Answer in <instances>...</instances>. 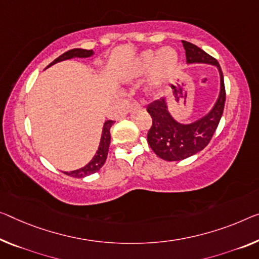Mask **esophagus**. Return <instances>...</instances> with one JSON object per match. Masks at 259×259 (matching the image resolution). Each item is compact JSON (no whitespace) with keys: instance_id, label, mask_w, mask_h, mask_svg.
<instances>
[{"instance_id":"34e87169","label":"esophagus","mask_w":259,"mask_h":259,"mask_svg":"<svg viewBox=\"0 0 259 259\" xmlns=\"http://www.w3.org/2000/svg\"><path fill=\"white\" fill-rule=\"evenodd\" d=\"M143 111H145V109H143V107H142L140 104H138V103H135V104H133L132 106H131L130 113L133 114V116H135V114L142 113Z\"/></svg>"}]
</instances>
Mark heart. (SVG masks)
I'll return each mask as SVG.
<instances>
[{
    "mask_svg": "<svg viewBox=\"0 0 259 259\" xmlns=\"http://www.w3.org/2000/svg\"><path fill=\"white\" fill-rule=\"evenodd\" d=\"M178 65V53L172 47H163L158 52L146 51L128 67L125 76L128 79L141 78L152 70L149 87L157 89L168 79Z\"/></svg>",
    "mask_w": 259,
    "mask_h": 259,
    "instance_id": "1",
    "label": "heart"
}]
</instances>
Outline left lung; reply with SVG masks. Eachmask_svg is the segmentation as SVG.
I'll return each instance as SVG.
<instances>
[{"label":"left lung","instance_id":"8db88e82","mask_svg":"<svg viewBox=\"0 0 259 259\" xmlns=\"http://www.w3.org/2000/svg\"><path fill=\"white\" fill-rule=\"evenodd\" d=\"M188 63H208L220 73V94L209 112L191 124H181L171 116L165 98L150 103L147 111L153 119L147 141L153 152L165 161H181L197 154L208 145L224 113L226 90L224 74L219 62L189 41L183 40Z\"/></svg>","mask_w":259,"mask_h":259}]
</instances>
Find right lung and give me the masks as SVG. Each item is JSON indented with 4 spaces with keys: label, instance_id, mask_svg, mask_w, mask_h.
<instances>
[{
    "label": "right lung",
    "instance_id": "add662e5",
    "mask_svg": "<svg viewBox=\"0 0 259 259\" xmlns=\"http://www.w3.org/2000/svg\"><path fill=\"white\" fill-rule=\"evenodd\" d=\"M91 55H94V51L93 50H82V49H73L67 51L66 53H63L60 57L55 59V60L50 63L46 68H49L54 63L60 62L63 60H69L71 58H89ZM113 120H106L104 122V126H103V131H102V138H101V142H99V147L98 150L95 154V156L93 157L88 164L83 166L81 169L74 170V171H65L63 174L68 175V176L75 177V178H83L89 176V175H93L95 172L102 168L104 165V163L106 161L107 157V153H109V147H110V142H111V134H110V128L111 126L113 125Z\"/></svg>",
    "mask_w": 259,
    "mask_h": 259
}]
</instances>
